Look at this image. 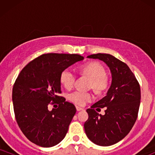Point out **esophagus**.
I'll return each mask as SVG.
<instances>
[{"instance_id": "obj_1", "label": "esophagus", "mask_w": 155, "mask_h": 155, "mask_svg": "<svg viewBox=\"0 0 155 155\" xmlns=\"http://www.w3.org/2000/svg\"><path fill=\"white\" fill-rule=\"evenodd\" d=\"M76 110H77L78 111H82V110H84V108H81V107H79V106H76Z\"/></svg>"}]
</instances>
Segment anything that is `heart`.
Here are the masks:
<instances>
[{"label":"heart","mask_w":155,"mask_h":155,"mask_svg":"<svg viewBox=\"0 0 155 155\" xmlns=\"http://www.w3.org/2000/svg\"><path fill=\"white\" fill-rule=\"evenodd\" d=\"M80 72L82 76L90 78L89 87L97 93H102L109 87L110 80L106 75V68L99 62L92 61L86 63L81 68ZM76 79L75 73L70 68L64 69L60 75V83L67 90L74 87ZM68 99L78 106H84L93 99V95L90 92L76 90L69 94Z\"/></svg>","instance_id":"b5f03b06"}]
</instances>
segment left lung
I'll list each match as a JSON object with an SVG mask.
<instances>
[{"mask_svg":"<svg viewBox=\"0 0 155 155\" xmlns=\"http://www.w3.org/2000/svg\"><path fill=\"white\" fill-rule=\"evenodd\" d=\"M88 58L102 60L109 67L112 81L107 95L87 109L84 124L87 136L95 144L108 147L119 142L131 130L137 120L140 102V84L126 63L109 54H94ZM105 107V114L95 110Z\"/></svg>","mask_w":155,"mask_h":155,"instance_id":"obj_1","label":"left lung"}]
</instances>
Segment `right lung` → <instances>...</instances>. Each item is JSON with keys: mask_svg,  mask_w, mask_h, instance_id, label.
I'll return each mask as SVG.
<instances>
[{"mask_svg": "<svg viewBox=\"0 0 155 155\" xmlns=\"http://www.w3.org/2000/svg\"><path fill=\"white\" fill-rule=\"evenodd\" d=\"M83 59L76 54H44L27 64L17 76L12 90L16 121L35 144L51 147L65 138L76 109L60 95V75ZM55 103L58 108L49 111L48 105Z\"/></svg>", "mask_w": 155, "mask_h": 155, "instance_id": "add662e5", "label": "right lung"}]
</instances>
